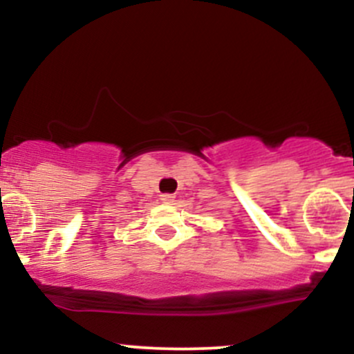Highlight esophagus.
Returning <instances> with one entry per match:
<instances>
[{"label": "esophagus", "mask_w": 354, "mask_h": 354, "mask_svg": "<svg viewBox=\"0 0 354 354\" xmlns=\"http://www.w3.org/2000/svg\"><path fill=\"white\" fill-rule=\"evenodd\" d=\"M161 201H163L165 205H173V203H174V194H169V193L161 194Z\"/></svg>", "instance_id": "34e87169"}]
</instances>
